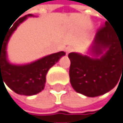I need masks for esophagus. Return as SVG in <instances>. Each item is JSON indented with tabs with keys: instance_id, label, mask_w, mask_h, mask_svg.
Instances as JSON below:
<instances>
[{
	"instance_id": "obj_1",
	"label": "esophagus",
	"mask_w": 123,
	"mask_h": 123,
	"mask_svg": "<svg viewBox=\"0 0 123 123\" xmlns=\"http://www.w3.org/2000/svg\"><path fill=\"white\" fill-rule=\"evenodd\" d=\"M72 50H73V49L71 48V47H70V46L67 47V48L65 49V51H66L67 55H68V53H70V52H72Z\"/></svg>"
}]
</instances>
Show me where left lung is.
<instances>
[{"instance_id": "8db88e82", "label": "left lung", "mask_w": 123, "mask_h": 123, "mask_svg": "<svg viewBox=\"0 0 123 123\" xmlns=\"http://www.w3.org/2000/svg\"><path fill=\"white\" fill-rule=\"evenodd\" d=\"M91 52L95 57L69 53V75L75 91L94 97L113 89L123 75V34L120 37L110 23L105 22L96 34Z\"/></svg>"}]
</instances>
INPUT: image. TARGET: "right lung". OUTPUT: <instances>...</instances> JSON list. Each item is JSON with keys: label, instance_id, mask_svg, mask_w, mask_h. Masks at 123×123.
Returning a JSON list of instances; mask_svg holds the SVG:
<instances>
[{"label": "right lung", "instance_id": "obj_1", "mask_svg": "<svg viewBox=\"0 0 123 123\" xmlns=\"http://www.w3.org/2000/svg\"><path fill=\"white\" fill-rule=\"evenodd\" d=\"M28 16L34 15L29 14L20 18L12 28H9L5 36L0 37V82L4 81L12 90L18 94L32 96L43 90L49 70L66 53L61 51L24 65L10 63L7 59L6 52L8 40L18 25Z\"/></svg>", "mask_w": 123, "mask_h": 123}]
</instances>
